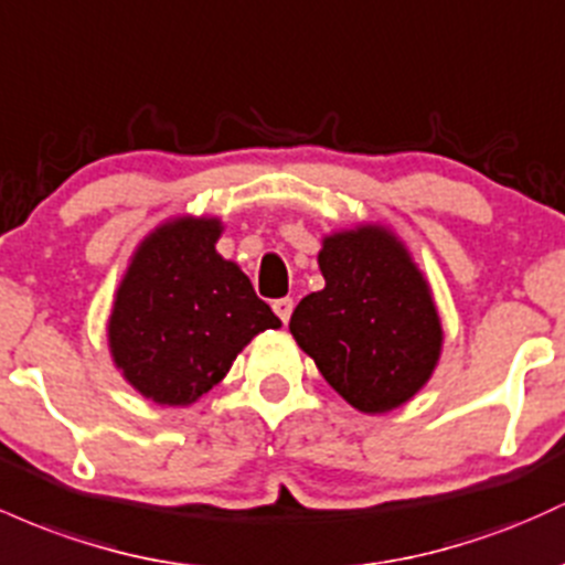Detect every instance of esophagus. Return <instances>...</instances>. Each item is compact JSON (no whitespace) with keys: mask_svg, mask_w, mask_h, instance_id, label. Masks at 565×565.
I'll return each mask as SVG.
<instances>
[{"mask_svg":"<svg viewBox=\"0 0 565 565\" xmlns=\"http://www.w3.org/2000/svg\"><path fill=\"white\" fill-rule=\"evenodd\" d=\"M292 308H295L292 297H281V300H273V311H276V316L284 321V324H287L289 316H292Z\"/></svg>","mask_w":565,"mask_h":565,"instance_id":"obj_1","label":"esophagus"}]
</instances>
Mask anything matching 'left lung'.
Masks as SVG:
<instances>
[{
  "mask_svg": "<svg viewBox=\"0 0 565 565\" xmlns=\"http://www.w3.org/2000/svg\"><path fill=\"white\" fill-rule=\"evenodd\" d=\"M324 289L302 297L289 330L324 381L362 413L405 405L429 381L443 327L429 284L383 227L324 238Z\"/></svg>",
  "mask_w": 565,
  "mask_h": 565,
  "instance_id": "obj_1",
  "label": "left lung"
}]
</instances>
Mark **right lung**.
Segmentation results:
<instances>
[{
	"label": "right lung",
	"instance_id": "obj_1",
	"mask_svg": "<svg viewBox=\"0 0 565 565\" xmlns=\"http://www.w3.org/2000/svg\"><path fill=\"white\" fill-rule=\"evenodd\" d=\"M220 220L166 222L117 289L109 349L136 392L158 405H190L225 377L241 349L281 327L235 263L216 254Z\"/></svg>",
	"mask_w": 565,
	"mask_h": 565
}]
</instances>
